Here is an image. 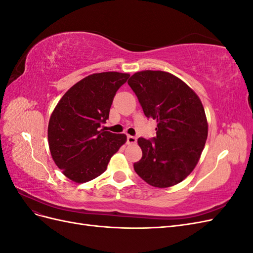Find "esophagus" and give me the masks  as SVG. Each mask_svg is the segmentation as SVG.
<instances>
[{"label":"esophagus","instance_id":"1","mask_svg":"<svg viewBox=\"0 0 253 253\" xmlns=\"http://www.w3.org/2000/svg\"><path fill=\"white\" fill-rule=\"evenodd\" d=\"M126 141H127V143H128V144H134V143H136L137 138H136L135 136H127Z\"/></svg>","mask_w":253,"mask_h":253}]
</instances>
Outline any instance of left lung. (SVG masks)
Returning a JSON list of instances; mask_svg holds the SVG:
<instances>
[{
    "label": "left lung",
    "instance_id": "obj_1",
    "mask_svg": "<svg viewBox=\"0 0 253 253\" xmlns=\"http://www.w3.org/2000/svg\"><path fill=\"white\" fill-rule=\"evenodd\" d=\"M127 84L145 116L157 124L156 137L137 140L142 157L134 164V170L153 187L177 185L194 170L208 137L201 99L182 80L167 72L135 73Z\"/></svg>",
    "mask_w": 253,
    "mask_h": 253
}]
</instances>
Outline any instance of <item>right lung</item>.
Returning <instances> with one entry per match:
<instances>
[{
  "label": "right lung",
  "instance_id": "1",
  "mask_svg": "<svg viewBox=\"0 0 253 253\" xmlns=\"http://www.w3.org/2000/svg\"><path fill=\"white\" fill-rule=\"evenodd\" d=\"M128 74L89 75L73 85L49 118L47 137L53 162L71 180L83 183L101 175L126 141L125 134L100 129L109 119L113 99Z\"/></svg>",
  "mask_w": 253,
  "mask_h": 253
}]
</instances>
